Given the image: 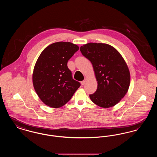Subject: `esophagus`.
I'll return each instance as SVG.
<instances>
[{
  "mask_svg": "<svg viewBox=\"0 0 157 157\" xmlns=\"http://www.w3.org/2000/svg\"><path fill=\"white\" fill-rule=\"evenodd\" d=\"M85 82H86V79H84L83 81H82V82H81V85H85Z\"/></svg>",
  "mask_w": 157,
  "mask_h": 157,
  "instance_id": "esophagus-1",
  "label": "esophagus"
}]
</instances>
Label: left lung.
<instances>
[{"instance_id": "obj_1", "label": "left lung", "mask_w": 157, "mask_h": 157, "mask_svg": "<svg viewBox=\"0 0 157 157\" xmlns=\"http://www.w3.org/2000/svg\"><path fill=\"white\" fill-rule=\"evenodd\" d=\"M82 55L92 64L98 82L97 90L90 95L98 106L108 108L117 104L127 94L130 73L119 52L111 45L88 43L80 48Z\"/></svg>"}]
</instances>
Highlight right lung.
Segmentation results:
<instances>
[{"instance_id": "add662e5", "label": "right lung", "mask_w": 157, "mask_h": 157, "mask_svg": "<svg viewBox=\"0 0 157 157\" xmlns=\"http://www.w3.org/2000/svg\"><path fill=\"white\" fill-rule=\"evenodd\" d=\"M79 50L71 42H55L47 46L35 63L32 75L34 89L48 106L58 108L71 99L81 83L74 80L67 61Z\"/></svg>"}]
</instances>
